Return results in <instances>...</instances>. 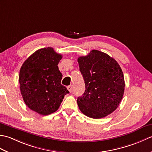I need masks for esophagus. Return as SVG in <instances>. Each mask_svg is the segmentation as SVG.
I'll return each mask as SVG.
<instances>
[{
    "label": "esophagus",
    "mask_w": 152,
    "mask_h": 152,
    "mask_svg": "<svg viewBox=\"0 0 152 152\" xmlns=\"http://www.w3.org/2000/svg\"><path fill=\"white\" fill-rule=\"evenodd\" d=\"M72 86H67V89L69 90L70 93H71V91H72Z\"/></svg>",
    "instance_id": "esophagus-1"
}]
</instances>
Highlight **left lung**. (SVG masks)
I'll return each instance as SVG.
<instances>
[{
  "label": "left lung",
  "instance_id": "obj_1",
  "mask_svg": "<svg viewBox=\"0 0 152 152\" xmlns=\"http://www.w3.org/2000/svg\"><path fill=\"white\" fill-rule=\"evenodd\" d=\"M78 62L86 86L84 93L77 99L80 111L93 119L110 114L118 108L124 93L120 66L114 58L96 50L78 57Z\"/></svg>",
  "mask_w": 152,
  "mask_h": 152
}]
</instances>
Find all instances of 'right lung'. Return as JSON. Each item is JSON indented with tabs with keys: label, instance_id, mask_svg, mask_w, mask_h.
Listing matches in <instances>:
<instances>
[{
	"label": "right lung",
	"instance_id": "obj_1",
	"mask_svg": "<svg viewBox=\"0 0 152 152\" xmlns=\"http://www.w3.org/2000/svg\"><path fill=\"white\" fill-rule=\"evenodd\" d=\"M62 55L51 47L38 50L25 61L19 76L23 99L28 108L46 115L57 111L69 91L61 85L58 64Z\"/></svg>",
	"mask_w": 152,
	"mask_h": 152
}]
</instances>
